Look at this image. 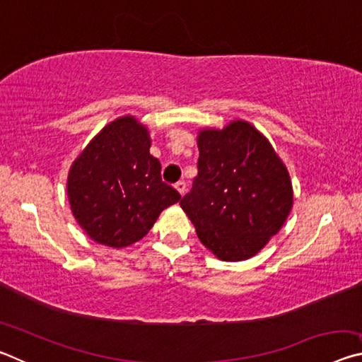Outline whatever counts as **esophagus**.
Here are the masks:
<instances>
[{
    "label": "esophagus",
    "mask_w": 362,
    "mask_h": 362,
    "mask_svg": "<svg viewBox=\"0 0 362 362\" xmlns=\"http://www.w3.org/2000/svg\"><path fill=\"white\" fill-rule=\"evenodd\" d=\"M175 189L183 196V194H185V192H187V183L183 182V180L177 182V183H175Z\"/></svg>",
    "instance_id": "obj_1"
}]
</instances>
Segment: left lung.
Masks as SVG:
<instances>
[{
  "mask_svg": "<svg viewBox=\"0 0 362 362\" xmlns=\"http://www.w3.org/2000/svg\"><path fill=\"white\" fill-rule=\"evenodd\" d=\"M198 175L180 207L220 260L249 259L292 209V183L268 140L246 121L198 136Z\"/></svg>",
  "mask_w": 362,
  "mask_h": 362,
  "instance_id": "1",
  "label": "left lung"
}]
</instances>
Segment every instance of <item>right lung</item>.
Wrapping results in <instances>:
<instances>
[{
	"instance_id": "obj_1",
	"label": "right lung",
	"mask_w": 362,
	"mask_h": 362,
	"mask_svg": "<svg viewBox=\"0 0 362 362\" xmlns=\"http://www.w3.org/2000/svg\"><path fill=\"white\" fill-rule=\"evenodd\" d=\"M66 192L81 228L110 247L142 240L159 214L180 199L150 155L148 131L132 116L110 122L90 140L73 163Z\"/></svg>"
}]
</instances>
